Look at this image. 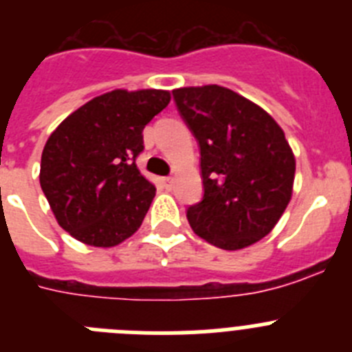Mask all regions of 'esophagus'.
<instances>
[{"instance_id": "34e87169", "label": "esophagus", "mask_w": 352, "mask_h": 352, "mask_svg": "<svg viewBox=\"0 0 352 352\" xmlns=\"http://www.w3.org/2000/svg\"><path fill=\"white\" fill-rule=\"evenodd\" d=\"M173 183H174V178H170V176L162 178V185H164V188H166V190H170V188H173Z\"/></svg>"}]
</instances>
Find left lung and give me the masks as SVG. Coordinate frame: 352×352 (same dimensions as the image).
Returning <instances> with one entry per match:
<instances>
[{"label":"left lung","instance_id":"1","mask_svg":"<svg viewBox=\"0 0 352 352\" xmlns=\"http://www.w3.org/2000/svg\"><path fill=\"white\" fill-rule=\"evenodd\" d=\"M201 151L204 195L186 210L194 232L239 250L272 232L292 195L296 162L284 130L264 109L210 84L173 91Z\"/></svg>","mask_w":352,"mask_h":352}]
</instances>
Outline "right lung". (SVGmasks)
I'll list each match as a JSON object with an SVG mask.
<instances>
[{"mask_svg": "<svg viewBox=\"0 0 352 352\" xmlns=\"http://www.w3.org/2000/svg\"><path fill=\"white\" fill-rule=\"evenodd\" d=\"M170 102L164 89H114L72 113L43 146L40 186L65 231L114 247L141 227L155 186L139 173L142 130Z\"/></svg>", "mask_w": 352, "mask_h": 352, "instance_id": "add662e5", "label": "right lung"}]
</instances>
